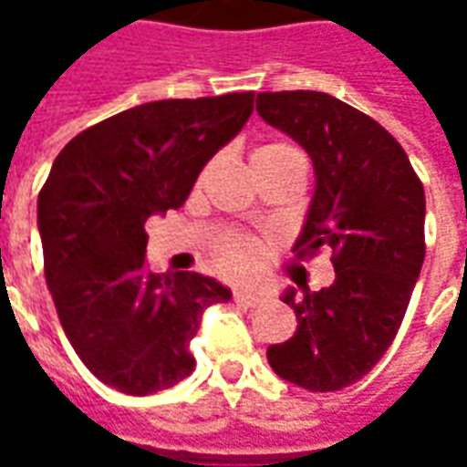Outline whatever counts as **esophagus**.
I'll return each instance as SVG.
<instances>
[{
  "mask_svg": "<svg viewBox=\"0 0 467 467\" xmlns=\"http://www.w3.org/2000/svg\"><path fill=\"white\" fill-rule=\"evenodd\" d=\"M233 300L237 305H243V307H254V305L263 303V295L253 293V290H237L233 295Z\"/></svg>",
  "mask_w": 467,
  "mask_h": 467,
  "instance_id": "obj_1",
  "label": "esophagus"
}]
</instances>
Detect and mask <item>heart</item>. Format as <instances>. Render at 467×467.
<instances>
[{
    "instance_id": "1",
    "label": "heart",
    "mask_w": 467,
    "mask_h": 467,
    "mask_svg": "<svg viewBox=\"0 0 467 467\" xmlns=\"http://www.w3.org/2000/svg\"><path fill=\"white\" fill-rule=\"evenodd\" d=\"M254 154H285V157H300V152L290 147V144L275 142L265 144ZM303 160V157H300ZM214 265L217 270L224 275H233V277H243V275H250L260 265V244L254 240H247V237H233L217 247V254H214Z\"/></svg>"
}]
</instances>
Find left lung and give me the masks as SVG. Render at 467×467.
<instances>
[{"instance_id": "1", "label": "left lung", "mask_w": 467, "mask_h": 467, "mask_svg": "<svg viewBox=\"0 0 467 467\" xmlns=\"http://www.w3.org/2000/svg\"><path fill=\"white\" fill-rule=\"evenodd\" d=\"M257 115L310 154L315 192L295 243L297 260L333 253L335 280L283 300L297 315L267 362L305 390L348 388L398 335L425 260V192L398 140L325 92H260Z\"/></svg>"}]
</instances>
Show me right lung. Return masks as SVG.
<instances>
[{"label": "right lung", "mask_w": 467, "mask_h": 467, "mask_svg": "<svg viewBox=\"0 0 467 467\" xmlns=\"http://www.w3.org/2000/svg\"><path fill=\"white\" fill-rule=\"evenodd\" d=\"M253 102V92L147 102L57 154L36 200L45 277L79 360L115 390L152 395L184 380L200 317L233 297L200 273H150L144 223L182 207Z\"/></svg>", "instance_id": "obj_1"}]
</instances>
